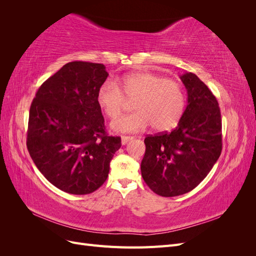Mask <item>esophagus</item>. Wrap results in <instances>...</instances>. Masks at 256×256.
Listing matches in <instances>:
<instances>
[{"label":"esophagus","instance_id":"esophagus-1","mask_svg":"<svg viewBox=\"0 0 256 256\" xmlns=\"http://www.w3.org/2000/svg\"><path fill=\"white\" fill-rule=\"evenodd\" d=\"M132 136H122V145H126L130 140H132Z\"/></svg>","mask_w":256,"mask_h":256}]
</instances>
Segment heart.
Wrapping results in <instances>:
<instances>
[{
  "label": "heart",
  "mask_w": 256,
  "mask_h": 256,
  "mask_svg": "<svg viewBox=\"0 0 256 256\" xmlns=\"http://www.w3.org/2000/svg\"><path fill=\"white\" fill-rule=\"evenodd\" d=\"M134 100V113L124 115L111 124L116 132H138L152 125L157 131L177 126L184 111L182 88L174 80L150 72H138L120 80L106 82L97 92L100 109L109 118H116Z\"/></svg>",
  "instance_id": "obj_1"
}]
</instances>
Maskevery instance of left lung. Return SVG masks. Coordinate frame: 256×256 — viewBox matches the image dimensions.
<instances>
[{
	"label": "left lung",
	"mask_w": 256,
	"mask_h": 256,
	"mask_svg": "<svg viewBox=\"0 0 256 256\" xmlns=\"http://www.w3.org/2000/svg\"><path fill=\"white\" fill-rule=\"evenodd\" d=\"M187 90V106L171 132L145 138L141 173L158 196L184 194L202 182L222 150L219 104L206 84L192 72L180 76Z\"/></svg>",
	"instance_id": "obj_1"
}]
</instances>
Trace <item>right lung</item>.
<instances>
[{"label": "right lung", "instance_id": "obj_1", "mask_svg": "<svg viewBox=\"0 0 256 256\" xmlns=\"http://www.w3.org/2000/svg\"><path fill=\"white\" fill-rule=\"evenodd\" d=\"M104 64L70 62L38 88L30 104L26 145L35 166L60 190L88 194L102 187L122 146L109 136L97 92Z\"/></svg>", "mask_w": 256, "mask_h": 256}]
</instances>
